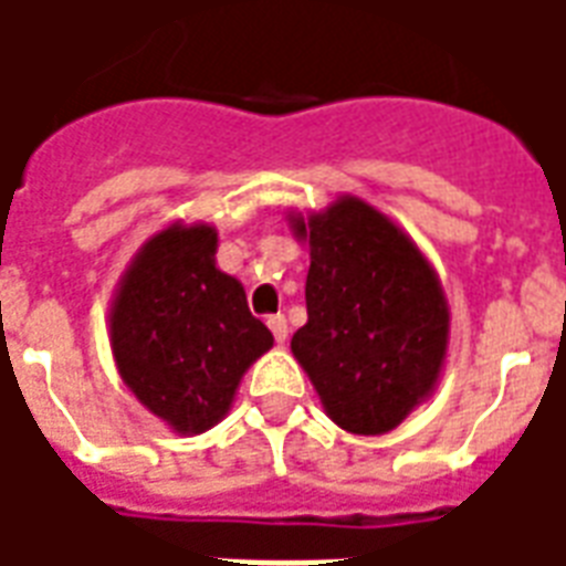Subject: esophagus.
I'll return each instance as SVG.
<instances>
[{"label":"esophagus","instance_id":"34e87169","mask_svg":"<svg viewBox=\"0 0 566 566\" xmlns=\"http://www.w3.org/2000/svg\"><path fill=\"white\" fill-rule=\"evenodd\" d=\"M266 324H270L275 343L282 345L284 339H287V318H284V315H270V321H266Z\"/></svg>","mask_w":566,"mask_h":566}]
</instances>
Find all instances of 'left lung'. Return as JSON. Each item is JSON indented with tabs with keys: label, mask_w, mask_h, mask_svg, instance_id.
Returning a JSON list of instances; mask_svg holds the SVG:
<instances>
[{
	"label": "left lung",
	"mask_w": 566,
	"mask_h": 566,
	"mask_svg": "<svg viewBox=\"0 0 566 566\" xmlns=\"http://www.w3.org/2000/svg\"><path fill=\"white\" fill-rule=\"evenodd\" d=\"M287 223L308 245V321L291 352L336 424L381 437L424 403L446 367L451 318L437 270L360 197L291 211Z\"/></svg>",
	"instance_id": "8db88e82"
}]
</instances>
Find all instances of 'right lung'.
Segmentation results:
<instances>
[{"instance_id":"right-lung-1","label":"right lung","mask_w":566,"mask_h":566,"mask_svg":"<svg viewBox=\"0 0 566 566\" xmlns=\"http://www.w3.org/2000/svg\"><path fill=\"white\" fill-rule=\"evenodd\" d=\"M211 223H169L129 260L108 308L117 373L150 416L197 437L218 424L248 367L272 348L245 287L218 270Z\"/></svg>"}]
</instances>
